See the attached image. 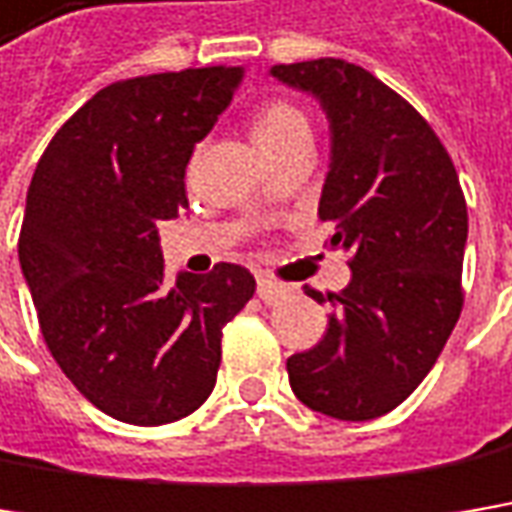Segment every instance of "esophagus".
I'll return each mask as SVG.
<instances>
[{
	"mask_svg": "<svg viewBox=\"0 0 512 512\" xmlns=\"http://www.w3.org/2000/svg\"><path fill=\"white\" fill-rule=\"evenodd\" d=\"M257 295H260L263 304H278L281 298L289 295V286L278 284L272 278H257Z\"/></svg>",
	"mask_w": 512,
	"mask_h": 512,
	"instance_id": "esophagus-1",
	"label": "esophagus"
}]
</instances>
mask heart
Listing matches in <instances>:
<instances>
[{
    "instance_id": "heart-1",
    "label": "heart",
    "mask_w": 512,
    "mask_h": 512,
    "mask_svg": "<svg viewBox=\"0 0 512 512\" xmlns=\"http://www.w3.org/2000/svg\"><path fill=\"white\" fill-rule=\"evenodd\" d=\"M252 138L269 159H275L298 147H313V121L298 104L275 98L255 109Z\"/></svg>"
}]
</instances>
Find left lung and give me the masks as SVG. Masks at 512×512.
I'll return each mask as SVG.
<instances>
[{
	"label": "left lung",
	"mask_w": 512,
	"mask_h": 512,
	"mask_svg": "<svg viewBox=\"0 0 512 512\" xmlns=\"http://www.w3.org/2000/svg\"><path fill=\"white\" fill-rule=\"evenodd\" d=\"M269 75L313 95L330 121L318 217L353 272L327 295L336 310L321 342L286 359L289 385L327 417L374 420L423 382L461 316L464 191L426 118L362 66L321 57Z\"/></svg>",
	"instance_id": "obj_1"
}]
</instances>
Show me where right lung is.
<instances>
[{
  "mask_svg": "<svg viewBox=\"0 0 512 512\" xmlns=\"http://www.w3.org/2000/svg\"><path fill=\"white\" fill-rule=\"evenodd\" d=\"M243 80L208 66L118 80L57 130L34 170L19 263L60 371L104 414L165 426L208 400L223 327L255 295L237 263L165 284L159 223Z\"/></svg>",
  "mask_w": 512,
  "mask_h": 512,
  "instance_id": "right-lung-1",
  "label": "right lung"
}]
</instances>
